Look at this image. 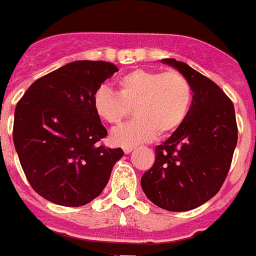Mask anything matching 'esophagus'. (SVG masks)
<instances>
[{
    "label": "esophagus",
    "instance_id": "34e87169",
    "mask_svg": "<svg viewBox=\"0 0 256 256\" xmlns=\"http://www.w3.org/2000/svg\"><path fill=\"white\" fill-rule=\"evenodd\" d=\"M123 150H124V153H126V154H128V153H130V152L133 150V146H130V148H124Z\"/></svg>",
    "mask_w": 256,
    "mask_h": 256
}]
</instances>
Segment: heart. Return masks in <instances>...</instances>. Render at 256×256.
<instances>
[{"label": "heart", "mask_w": 256, "mask_h": 256, "mask_svg": "<svg viewBox=\"0 0 256 256\" xmlns=\"http://www.w3.org/2000/svg\"><path fill=\"white\" fill-rule=\"evenodd\" d=\"M118 92L99 88L92 96L96 115L119 126L133 108L136 118L112 132V142L123 148L148 142L178 130L190 112L192 86L179 72L133 69L116 80Z\"/></svg>", "instance_id": "1"}]
</instances>
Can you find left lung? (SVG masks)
<instances>
[{
  "mask_svg": "<svg viewBox=\"0 0 256 256\" xmlns=\"http://www.w3.org/2000/svg\"><path fill=\"white\" fill-rule=\"evenodd\" d=\"M162 62L187 77L194 96L183 124L156 148V161L142 175L141 187L160 208L184 212L220 191L237 146L238 128L233 102L212 80L175 58Z\"/></svg>",
  "mask_w": 256,
  "mask_h": 256,
  "instance_id": "obj_1",
  "label": "left lung"
}]
</instances>
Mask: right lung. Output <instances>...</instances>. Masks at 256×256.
I'll list each match as a JSON object with an SVG mask.
<instances>
[{"instance_id":"1","label":"right lung","mask_w":256,"mask_h":256,"mask_svg":"<svg viewBox=\"0 0 256 256\" xmlns=\"http://www.w3.org/2000/svg\"><path fill=\"white\" fill-rule=\"evenodd\" d=\"M118 72L106 61H73L39 78L16 107L12 140L30 184L44 199L85 206L102 194L124 152L107 136L94 92Z\"/></svg>"}]
</instances>
